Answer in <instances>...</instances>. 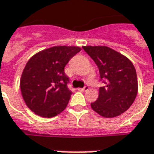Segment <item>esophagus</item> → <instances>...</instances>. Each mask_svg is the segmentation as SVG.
I'll use <instances>...</instances> for the list:
<instances>
[{"mask_svg": "<svg viewBox=\"0 0 154 154\" xmlns=\"http://www.w3.org/2000/svg\"><path fill=\"white\" fill-rule=\"evenodd\" d=\"M88 90H89V86H88V85H85V86L84 88H82V89H81V88H79V91H82V92H84V91H87Z\"/></svg>", "mask_w": 154, "mask_h": 154, "instance_id": "obj_1", "label": "esophagus"}]
</instances>
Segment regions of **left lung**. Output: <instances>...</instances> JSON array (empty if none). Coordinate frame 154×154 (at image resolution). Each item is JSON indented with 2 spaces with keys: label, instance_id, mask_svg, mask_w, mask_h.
Listing matches in <instances>:
<instances>
[{
  "label": "left lung",
  "instance_id": "1",
  "mask_svg": "<svg viewBox=\"0 0 154 154\" xmlns=\"http://www.w3.org/2000/svg\"><path fill=\"white\" fill-rule=\"evenodd\" d=\"M82 48L98 66L100 79L106 80L96 101L91 104L92 110L106 118L120 116L132 106L137 95L135 67L128 58L109 47Z\"/></svg>",
  "mask_w": 154,
  "mask_h": 154
}]
</instances>
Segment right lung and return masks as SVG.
I'll return each mask as SVG.
<instances>
[{
	"instance_id": "add662e5",
	"label": "right lung",
	"mask_w": 154,
	"mask_h": 154,
	"mask_svg": "<svg viewBox=\"0 0 154 154\" xmlns=\"http://www.w3.org/2000/svg\"><path fill=\"white\" fill-rule=\"evenodd\" d=\"M81 50L77 46H54L39 51L27 61L20 79L22 98L36 115L50 118L66 108L72 94L64 67Z\"/></svg>"
}]
</instances>
